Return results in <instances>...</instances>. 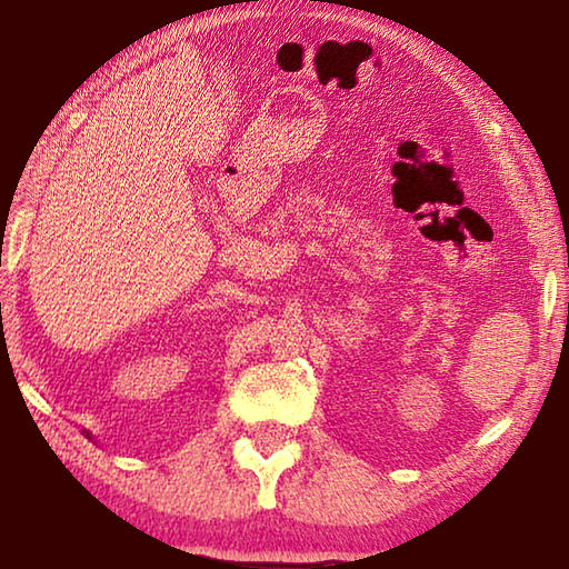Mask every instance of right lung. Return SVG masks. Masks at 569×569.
<instances>
[{"instance_id":"right-lung-1","label":"right lung","mask_w":569,"mask_h":569,"mask_svg":"<svg viewBox=\"0 0 569 569\" xmlns=\"http://www.w3.org/2000/svg\"><path fill=\"white\" fill-rule=\"evenodd\" d=\"M88 437H90V431H88Z\"/></svg>"}]
</instances>
